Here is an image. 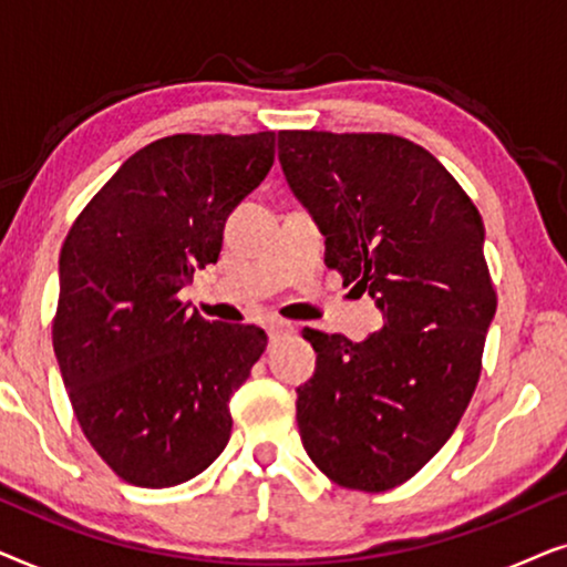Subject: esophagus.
Listing matches in <instances>:
<instances>
[{
    "label": "esophagus",
    "instance_id": "esophagus-1",
    "mask_svg": "<svg viewBox=\"0 0 567 567\" xmlns=\"http://www.w3.org/2000/svg\"><path fill=\"white\" fill-rule=\"evenodd\" d=\"M266 330H268V338L276 340V338L286 336V332H293V324L291 322H284V320H270L266 324Z\"/></svg>",
    "mask_w": 567,
    "mask_h": 567
}]
</instances>
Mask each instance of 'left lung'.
<instances>
[{
  "mask_svg": "<svg viewBox=\"0 0 567 567\" xmlns=\"http://www.w3.org/2000/svg\"><path fill=\"white\" fill-rule=\"evenodd\" d=\"M278 162L324 235V266L384 320L361 343L305 328L317 367L297 386L301 444L332 483L390 491L446 444L477 386L498 305L483 216L402 136L278 131Z\"/></svg>",
  "mask_w": 567,
  "mask_h": 567,
  "instance_id": "obj_1",
  "label": "left lung"
}]
</instances>
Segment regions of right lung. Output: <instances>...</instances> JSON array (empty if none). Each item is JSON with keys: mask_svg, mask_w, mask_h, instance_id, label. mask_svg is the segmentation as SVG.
<instances>
[{"mask_svg": "<svg viewBox=\"0 0 567 567\" xmlns=\"http://www.w3.org/2000/svg\"><path fill=\"white\" fill-rule=\"evenodd\" d=\"M276 134H175L123 162L69 229L53 351L92 449L138 487L196 477L227 446L229 398L266 351L255 324L181 301L224 221L266 181Z\"/></svg>", "mask_w": 567, "mask_h": 567, "instance_id": "right-lung-1", "label": "right lung"}]
</instances>
